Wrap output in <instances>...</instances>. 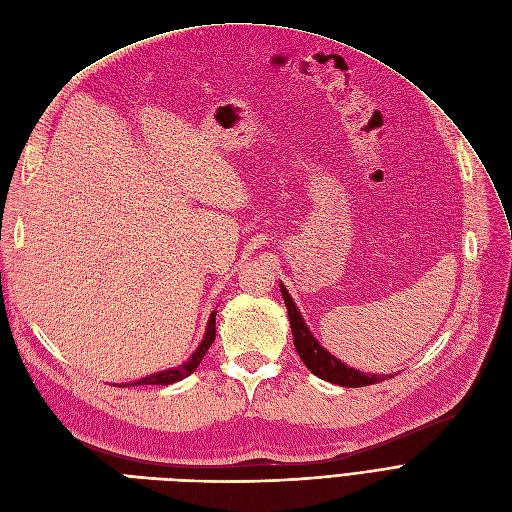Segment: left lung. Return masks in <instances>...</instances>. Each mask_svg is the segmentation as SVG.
<instances>
[{"label": "left lung", "mask_w": 512, "mask_h": 512, "mask_svg": "<svg viewBox=\"0 0 512 512\" xmlns=\"http://www.w3.org/2000/svg\"><path fill=\"white\" fill-rule=\"evenodd\" d=\"M279 288H281V296H284V303L288 309L294 347L313 375H317L324 381H330L334 385H343V387H362V385L379 383L387 377H392V375L360 373L358 368H351V366L343 364L337 356H332L330 351L324 349L320 345V341L313 337V332L309 330L305 317L301 315V311H298V307L292 301V296L288 294V288L284 284H279Z\"/></svg>", "instance_id": "left-lung-1"}]
</instances>
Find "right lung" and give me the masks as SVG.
Segmentation results:
<instances>
[{"mask_svg":"<svg viewBox=\"0 0 512 512\" xmlns=\"http://www.w3.org/2000/svg\"><path fill=\"white\" fill-rule=\"evenodd\" d=\"M214 341H216V311H211L209 320H207V328H205V334H203L199 347L192 351V356L184 364L167 368V370H161V373L142 377V379H137V381H133L129 385H169V383L186 379L190 373H195L197 366L203 360V356L207 354V349L211 347V343H214ZM122 385H125V383H120L118 387H122Z\"/></svg>","mask_w":512,"mask_h":512,"instance_id":"1","label":"right lung"}]
</instances>
